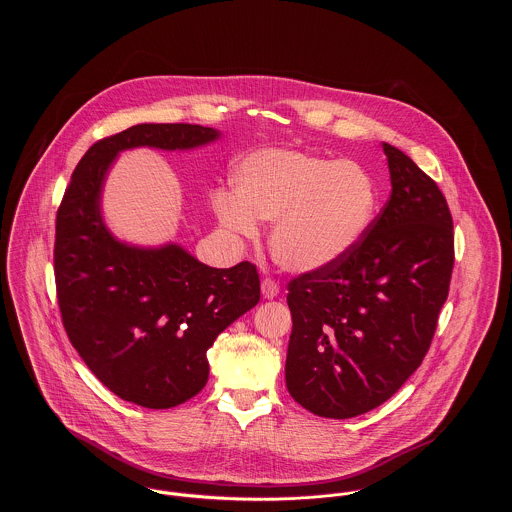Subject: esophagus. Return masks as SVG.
<instances>
[{
    "mask_svg": "<svg viewBox=\"0 0 512 512\" xmlns=\"http://www.w3.org/2000/svg\"><path fill=\"white\" fill-rule=\"evenodd\" d=\"M278 293H280V286H278L272 278L262 280V295H264L266 299H274Z\"/></svg>",
    "mask_w": 512,
    "mask_h": 512,
    "instance_id": "obj_1",
    "label": "esophagus"
}]
</instances>
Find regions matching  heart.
<instances>
[{
  "mask_svg": "<svg viewBox=\"0 0 512 512\" xmlns=\"http://www.w3.org/2000/svg\"><path fill=\"white\" fill-rule=\"evenodd\" d=\"M232 197L217 195L220 222L252 236L256 220H276L274 260L290 272H317L343 260L376 215L378 189L355 161L292 149H262L234 167Z\"/></svg>",
  "mask_w": 512,
  "mask_h": 512,
  "instance_id": "1",
  "label": "heart"
}]
</instances>
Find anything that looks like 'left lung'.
<instances>
[{
	"mask_svg": "<svg viewBox=\"0 0 512 512\" xmlns=\"http://www.w3.org/2000/svg\"><path fill=\"white\" fill-rule=\"evenodd\" d=\"M392 193L363 240L337 264L288 284L286 384L323 418L386 402L422 365L451 282L453 220L438 183L382 144Z\"/></svg>",
	"mask_w": 512,
	"mask_h": 512,
	"instance_id": "8db88e82",
	"label": "left lung"
}]
</instances>
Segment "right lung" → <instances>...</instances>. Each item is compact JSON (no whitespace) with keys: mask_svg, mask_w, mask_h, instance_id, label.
I'll return each instance as SVG.
<instances>
[{"mask_svg":"<svg viewBox=\"0 0 512 512\" xmlns=\"http://www.w3.org/2000/svg\"><path fill=\"white\" fill-rule=\"evenodd\" d=\"M219 138L197 124H138L98 140L74 169L57 211L55 284L69 341L116 396L163 410L209 378L207 351L260 301L254 264L209 268L177 244L118 242L100 217L104 175L122 149H189Z\"/></svg>","mask_w":512,"mask_h":512,"instance_id":"add662e5","label":"right lung"}]
</instances>
